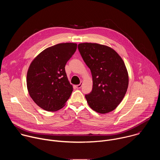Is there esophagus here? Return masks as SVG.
<instances>
[{
  "instance_id": "esophagus-1",
  "label": "esophagus",
  "mask_w": 160,
  "mask_h": 160,
  "mask_svg": "<svg viewBox=\"0 0 160 160\" xmlns=\"http://www.w3.org/2000/svg\"><path fill=\"white\" fill-rule=\"evenodd\" d=\"M82 84H83V83H82V82H81L79 85H76V88H80L82 87Z\"/></svg>"
}]
</instances>
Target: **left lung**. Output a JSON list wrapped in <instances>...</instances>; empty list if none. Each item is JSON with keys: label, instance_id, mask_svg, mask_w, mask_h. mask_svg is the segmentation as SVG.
<instances>
[{"label": "left lung", "instance_id": "1", "mask_svg": "<svg viewBox=\"0 0 160 160\" xmlns=\"http://www.w3.org/2000/svg\"><path fill=\"white\" fill-rule=\"evenodd\" d=\"M79 52L92 76V90L85 95L94 111L105 114L115 109L128 86V74L123 60L110 47L96 43H81Z\"/></svg>", "mask_w": 160, "mask_h": 160}]
</instances>
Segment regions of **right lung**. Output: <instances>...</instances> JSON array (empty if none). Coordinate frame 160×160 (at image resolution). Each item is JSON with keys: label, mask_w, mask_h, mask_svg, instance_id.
Instances as JSON below:
<instances>
[{"label": "right lung", "mask_w": 160, "mask_h": 160, "mask_svg": "<svg viewBox=\"0 0 160 160\" xmlns=\"http://www.w3.org/2000/svg\"><path fill=\"white\" fill-rule=\"evenodd\" d=\"M77 48L75 43H58L42 51L32 61L27 75V89L31 98L42 109L58 111L70 98L73 86L64 67Z\"/></svg>", "instance_id": "right-lung-1"}]
</instances>
